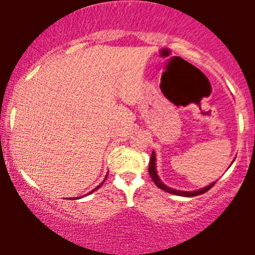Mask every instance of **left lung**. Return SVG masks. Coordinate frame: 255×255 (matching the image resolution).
I'll use <instances>...</instances> for the list:
<instances>
[{
	"label": "left lung",
	"mask_w": 255,
	"mask_h": 255,
	"mask_svg": "<svg viewBox=\"0 0 255 255\" xmlns=\"http://www.w3.org/2000/svg\"><path fill=\"white\" fill-rule=\"evenodd\" d=\"M155 154H154V151H152L151 154V158H150V164H148V174H150V176H151L152 182L155 183V185L158 187V188L163 189V191H166V192L168 193H174V195H178V196H185V197H192V196H197V195H201V193L207 192V191H209V189L215 185V183H212V184L207 185V187H204V188L201 189H197V191H189V192H187V191H178V189H174V188H170V187H167L166 184H163L162 180L159 179V176H158V174H156V167H155Z\"/></svg>",
	"instance_id": "obj_1"
}]
</instances>
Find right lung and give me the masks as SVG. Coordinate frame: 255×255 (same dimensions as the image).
I'll list each match as a JSON object with an SVG mask.
<instances>
[{
	"mask_svg": "<svg viewBox=\"0 0 255 255\" xmlns=\"http://www.w3.org/2000/svg\"><path fill=\"white\" fill-rule=\"evenodd\" d=\"M107 176H108V175H107ZM105 180H107V178L104 179V182H105ZM104 182H103V183H101V184H99V185H97V187H96V188H95V189H93V191H96V189H99V188H100V187H101V185H103V184H104ZM93 191H92V192H93ZM89 193H91V192H89Z\"/></svg>",
	"mask_w": 255,
	"mask_h": 255,
	"instance_id": "add662e5",
	"label": "right lung"
}]
</instances>
